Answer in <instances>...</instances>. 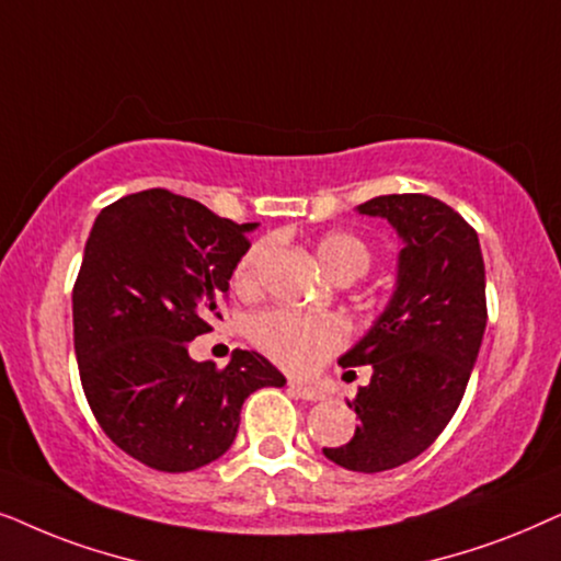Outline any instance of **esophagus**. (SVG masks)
Segmentation results:
<instances>
[{"label":"esophagus","instance_id":"1","mask_svg":"<svg viewBox=\"0 0 561 561\" xmlns=\"http://www.w3.org/2000/svg\"><path fill=\"white\" fill-rule=\"evenodd\" d=\"M289 392H293L295 398H302V400H308V402L325 400V394L320 392V390H316V387H305L300 382H289Z\"/></svg>","mask_w":561,"mask_h":561}]
</instances>
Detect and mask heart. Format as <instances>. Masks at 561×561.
Returning a JSON list of instances; mask_svg holds the SVG:
<instances>
[{
  "label": "heart",
  "instance_id": "1",
  "mask_svg": "<svg viewBox=\"0 0 561 561\" xmlns=\"http://www.w3.org/2000/svg\"><path fill=\"white\" fill-rule=\"evenodd\" d=\"M266 243L253 245L236 266V282L241 287L256 285L261 256ZM316 253L320 264L333 279L351 276L358 279L369 272L371 251L354 233H328L318 241ZM249 335L268 358L285 369L308 371L323 364L348 341V325L328 312H302L295 308H272L251 318Z\"/></svg>",
  "mask_w": 561,
  "mask_h": 561
}]
</instances>
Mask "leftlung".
<instances>
[{
  "label": "left lung",
  "instance_id": "left-lung-1",
  "mask_svg": "<svg viewBox=\"0 0 561 561\" xmlns=\"http://www.w3.org/2000/svg\"><path fill=\"white\" fill-rule=\"evenodd\" d=\"M402 238L394 293L369 333L339 358L371 364L348 402V444L323 449L351 472H387L436 442L465 398L488 325L484 261L474 228L428 194H382L356 207Z\"/></svg>",
  "mask_w": 561,
  "mask_h": 561
}]
</instances>
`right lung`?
Masks as SVG:
<instances>
[{"mask_svg": "<svg viewBox=\"0 0 561 561\" xmlns=\"http://www.w3.org/2000/svg\"><path fill=\"white\" fill-rule=\"evenodd\" d=\"M253 228L169 190L96 215L71 295L73 351L96 423L146 467L210 465L233 444L245 398L287 382L256 351L236 348L226 369L186 351L220 318Z\"/></svg>", "mask_w": 561, "mask_h": 561, "instance_id": "right-lung-1", "label": "right lung"}]
</instances>
